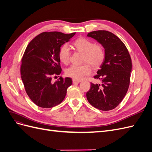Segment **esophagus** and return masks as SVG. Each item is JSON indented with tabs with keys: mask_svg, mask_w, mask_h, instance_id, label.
I'll list each match as a JSON object with an SVG mask.
<instances>
[{
	"mask_svg": "<svg viewBox=\"0 0 152 152\" xmlns=\"http://www.w3.org/2000/svg\"><path fill=\"white\" fill-rule=\"evenodd\" d=\"M72 82H73V84H78V83H79L80 80H75V79H73Z\"/></svg>",
	"mask_w": 152,
	"mask_h": 152,
	"instance_id": "34e87169",
	"label": "esophagus"
}]
</instances>
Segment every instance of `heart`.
<instances>
[{
    "label": "heart",
    "instance_id": "heart-1",
    "mask_svg": "<svg viewBox=\"0 0 152 152\" xmlns=\"http://www.w3.org/2000/svg\"><path fill=\"white\" fill-rule=\"evenodd\" d=\"M74 47L84 54L82 61L87 62L94 68H98L103 63L105 58V51L103 46L95 44L91 40L86 38H79L74 42ZM58 56L59 60L64 64L70 61L71 52L68 44H63L59 48ZM92 72L91 68L87 64L82 65H72L68 68L65 73L68 77L77 80H81L89 75Z\"/></svg>",
    "mask_w": 152,
    "mask_h": 152
}]
</instances>
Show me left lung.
<instances>
[{"mask_svg":"<svg viewBox=\"0 0 152 152\" xmlns=\"http://www.w3.org/2000/svg\"><path fill=\"white\" fill-rule=\"evenodd\" d=\"M97 40L105 51V58L94 78L100 84L91 83L86 96L96 108L108 111L116 108L126 96L130 83L132 61L122 41L112 32L91 31L87 35Z\"/></svg>","mask_w":152,"mask_h":152,"instance_id":"left-lung-1","label":"left lung"}]
</instances>
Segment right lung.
Returning <instances> with one entry per match:
<instances>
[{"instance_id":"1","label":"right lung","mask_w":152,"mask_h":152,"mask_svg":"<svg viewBox=\"0 0 152 152\" xmlns=\"http://www.w3.org/2000/svg\"><path fill=\"white\" fill-rule=\"evenodd\" d=\"M75 33L43 32L31 40L21 59V75L28 97L41 108H52L65 99L71 78H60L53 82L52 76L61 72L58 53L63 44Z\"/></svg>"}]
</instances>
